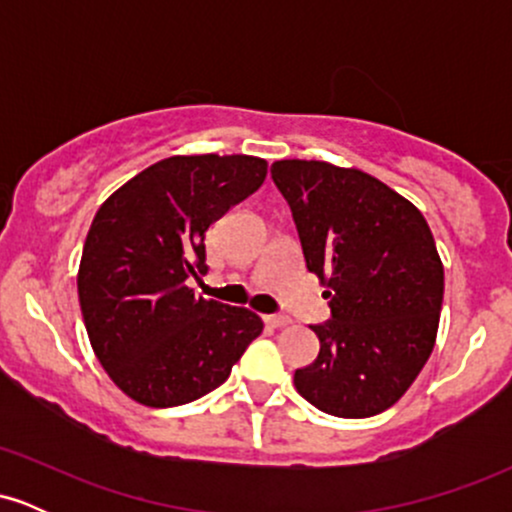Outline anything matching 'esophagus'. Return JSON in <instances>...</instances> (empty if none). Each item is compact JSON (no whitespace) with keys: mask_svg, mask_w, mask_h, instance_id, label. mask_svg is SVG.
<instances>
[{"mask_svg":"<svg viewBox=\"0 0 512 512\" xmlns=\"http://www.w3.org/2000/svg\"><path fill=\"white\" fill-rule=\"evenodd\" d=\"M264 322H267L269 327H274V330H276V327H286L291 320L286 315H264Z\"/></svg>","mask_w":512,"mask_h":512,"instance_id":"esophagus-1","label":"esophagus"}]
</instances>
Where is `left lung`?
Wrapping results in <instances>:
<instances>
[{
  "label": "left lung",
  "instance_id": "obj_1",
  "mask_svg": "<svg viewBox=\"0 0 512 512\" xmlns=\"http://www.w3.org/2000/svg\"><path fill=\"white\" fill-rule=\"evenodd\" d=\"M305 267L327 286L320 354L293 375L298 395L342 419L390 409L426 366L443 305V262L419 209L358 168L272 163Z\"/></svg>",
  "mask_w": 512,
  "mask_h": 512
}]
</instances>
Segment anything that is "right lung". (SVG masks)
<instances>
[{
    "label": "right lung",
    "mask_w": 512,
    "mask_h": 512,
    "mask_svg": "<svg viewBox=\"0 0 512 512\" xmlns=\"http://www.w3.org/2000/svg\"><path fill=\"white\" fill-rule=\"evenodd\" d=\"M267 178L257 156L199 154L154 163L93 216L76 289L110 380L144 407L166 409L216 390L262 320L248 308L195 296L207 272V228Z\"/></svg>",
    "instance_id": "right-lung-1"
}]
</instances>
